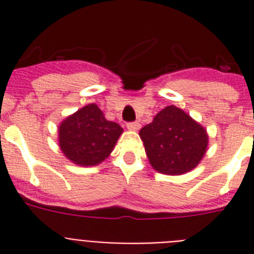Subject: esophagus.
<instances>
[{"instance_id": "obj_1", "label": "esophagus", "mask_w": 254, "mask_h": 254, "mask_svg": "<svg viewBox=\"0 0 254 254\" xmlns=\"http://www.w3.org/2000/svg\"><path fill=\"white\" fill-rule=\"evenodd\" d=\"M139 127H141V125H139V123H137V121H134V123H129L127 125V127L129 130H138Z\"/></svg>"}]
</instances>
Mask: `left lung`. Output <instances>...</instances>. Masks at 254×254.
Wrapping results in <instances>:
<instances>
[{"instance_id": "1", "label": "left lung", "mask_w": 254, "mask_h": 254, "mask_svg": "<svg viewBox=\"0 0 254 254\" xmlns=\"http://www.w3.org/2000/svg\"><path fill=\"white\" fill-rule=\"evenodd\" d=\"M149 162L166 175H181L199 165L208 146L200 124L181 108L170 105L139 130Z\"/></svg>"}]
</instances>
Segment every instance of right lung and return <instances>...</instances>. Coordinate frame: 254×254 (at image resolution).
Wrapping results in <instances>:
<instances>
[{"label":"right lung","mask_w":254,"mask_h":254,"mask_svg":"<svg viewBox=\"0 0 254 254\" xmlns=\"http://www.w3.org/2000/svg\"><path fill=\"white\" fill-rule=\"evenodd\" d=\"M59 146L79 166H96L113 150L123 127L108 121L96 104H88L59 125Z\"/></svg>","instance_id":"add662e5"}]
</instances>
